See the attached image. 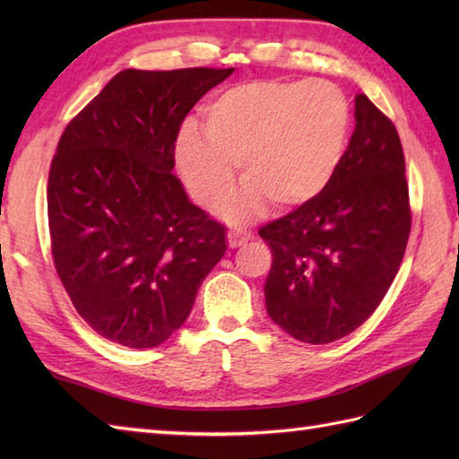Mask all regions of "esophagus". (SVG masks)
Returning a JSON list of instances; mask_svg holds the SVG:
<instances>
[{
    "instance_id": "obj_1",
    "label": "esophagus",
    "mask_w": 459,
    "mask_h": 459,
    "mask_svg": "<svg viewBox=\"0 0 459 459\" xmlns=\"http://www.w3.org/2000/svg\"><path fill=\"white\" fill-rule=\"evenodd\" d=\"M227 238H229V247L230 248H238V247L245 245V242L250 238V235H248V232H245V230H229L227 232Z\"/></svg>"
}]
</instances>
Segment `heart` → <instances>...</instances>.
Returning a JSON list of instances; mask_svg holds the SVG:
<instances>
[{
    "label": "heart",
    "instance_id": "1",
    "mask_svg": "<svg viewBox=\"0 0 459 459\" xmlns=\"http://www.w3.org/2000/svg\"><path fill=\"white\" fill-rule=\"evenodd\" d=\"M201 132L183 126L173 158L191 197L217 203L235 179L237 195L219 212L242 222L272 204L296 212L324 195L345 158L351 108L335 84L250 81L221 91L201 108Z\"/></svg>",
    "mask_w": 459,
    "mask_h": 459
}]
</instances>
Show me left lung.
Masks as SVG:
<instances>
[{"instance_id": "left-lung-1", "label": "left lung", "mask_w": 459, "mask_h": 459, "mask_svg": "<svg viewBox=\"0 0 459 459\" xmlns=\"http://www.w3.org/2000/svg\"><path fill=\"white\" fill-rule=\"evenodd\" d=\"M258 235L272 250L268 316L301 343L345 337L378 307L404 258L411 204L401 138L365 94L329 189Z\"/></svg>"}]
</instances>
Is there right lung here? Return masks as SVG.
<instances>
[{
    "mask_svg": "<svg viewBox=\"0 0 459 459\" xmlns=\"http://www.w3.org/2000/svg\"><path fill=\"white\" fill-rule=\"evenodd\" d=\"M235 68H126L68 122L48 171L56 274L96 333L161 345L227 252V229L193 204L175 168L185 116Z\"/></svg>",
    "mask_w": 459,
    "mask_h": 459,
    "instance_id": "1",
    "label": "right lung"
}]
</instances>
